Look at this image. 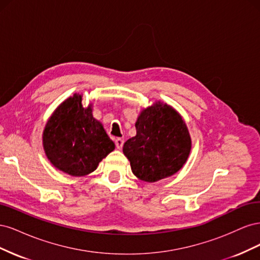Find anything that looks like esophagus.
<instances>
[{"instance_id": "obj_1", "label": "esophagus", "mask_w": 260, "mask_h": 260, "mask_svg": "<svg viewBox=\"0 0 260 260\" xmlns=\"http://www.w3.org/2000/svg\"><path fill=\"white\" fill-rule=\"evenodd\" d=\"M115 144H116V147H117L118 149H120V148L123 146V140L120 139V138H117V139L115 140Z\"/></svg>"}]
</instances>
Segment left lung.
<instances>
[{
    "label": "left lung",
    "instance_id": "left-lung-1",
    "mask_svg": "<svg viewBox=\"0 0 260 260\" xmlns=\"http://www.w3.org/2000/svg\"><path fill=\"white\" fill-rule=\"evenodd\" d=\"M137 136L123 144L132 172L146 182H156L182 168L191 151V138L174 108L160 103L141 113Z\"/></svg>",
    "mask_w": 260,
    "mask_h": 260
}]
</instances>
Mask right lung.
Segmentation results:
<instances>
[{"label":"right lung","instance_id":"add662e5","mask_svg":"<svg viewBox=\"0 0 260 260\" xmlns=\"http://www.w3.org/2000/svg\"><path fill=\"white\" fill-rule=\"evenodd\" d=\"M82 96L75 94L61 103L45 125L44 151L59 170L75 177L96 169L99 162L114 151L115 144L103 125L83 108Z\"/></svg>","mask_w":260,"mask_h":260}]
</instances>
